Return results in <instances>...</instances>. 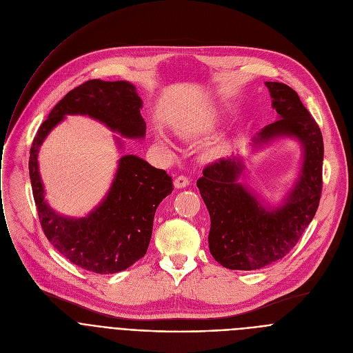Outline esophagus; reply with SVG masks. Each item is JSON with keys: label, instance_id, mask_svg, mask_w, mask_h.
<instances>
[{"label": "esophagus", "instance_id": "1", "mask_svg": "<svg viewBox=\"0 0 353 353\" xmlns=\"http://www.w3.org/2000/svg\"><path fill=\"white\" fill-rule=\"evenodd\" d=\"M188 183H190V180L185 176H179V177L174 179V187L176 188H184V187L188 185Z\"/></svg>", "mask_w": 353, "mask_h": 353}]
</instances>
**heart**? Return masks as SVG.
Wrapping results in <instances>:
<instances>
[{"instance_id": "heart-1", "label": "heart", "mask_w": 353, "mask_h": 353, "mask_svg": "<svg viewBox=\"0 0 353 353\" xmlns=\"http://www.w3.org/2000/svg\"><path fill=\"white\" fill-rule=\"evenodd\" d=\"M215 127H216V119H215V116H207L205 119H203V120H201V121L195 125L194 131L198 132V134H208V132L214 131ZM221 150H222V143L218 142V143H215V145L211 148V154H219Z\"/></svg>"}]
</instances>
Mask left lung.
I'll return each mask as SVG.
<instances>
[{"mask_svg": "<svg viewBox=\"0 0 353 353\" xmlns=\"http://www.w3.org/2000/svg\"><path fill=\"white\" fill-rule=\"evenodd\" d=\"M265 86L279 120L265 125L253 142L260 146L281 137L296 138L303 148V165L293 188L275 208L264 207L239 181L244 170L239 157L219 159L204 169L196 187L211 216L210 251L229 270H260L283 259L313 221L321 196L320 127L290 86L281 82H265Z\"/></svg>", "mask_w": 353, "mask_h": 353, "instance_id": "obj_1", "label": "left lung"}]
</instances>
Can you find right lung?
Masks as SVG:
<instances>
[{
  "mask_svg": "<svg viewBox=\"0 0 353 353\" xmlns=\"http://www.w3.org/2000/svg\"><path fill=\"white\" fill-rule=\"evenodd\" d=\"M141 109L142 100L132 83L90 79L60 100L32 142L29 176L41 229L61 256L90 272L116 274L146 254L157 208L172 194L173 180L143 159L124 155L102 203L85 218H68L46 203L39 149L48 132L68 114L89 116L125 138H143L146 123Z\"/></svg>",
  "mask_w": 353,
  "mask_h": 353,
  "instance_id": "1",
  "label": "right lung"
}]
</instances>
